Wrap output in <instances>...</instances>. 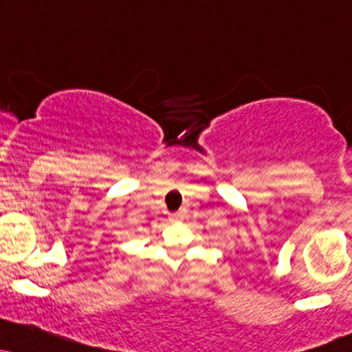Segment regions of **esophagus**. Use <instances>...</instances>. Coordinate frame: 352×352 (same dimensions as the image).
I'll return each mask as SVG.
<instances>
[{"instance_id":"esophagus-1","label":"esophagus","mask_w":352,"mask_h":352,"mask_svg":"<svg viewBox=\"0 0 352 352\" xmlns=\"http://www.w3.org/2000/svg\"><path fill=\"white\" fill-rule=\"evenodd\" d=\"M168 219H170L172 223H177V221H180V219H182V214L180 213H172L170 217H168Z\"/></svg>"}]
</instances>
